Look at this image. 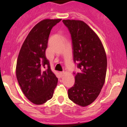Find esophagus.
I'll list each match as a JSON object with an SVG mask.
<instances>
[{"mask_svg":"<svg viewBox=\"0 0 127 127\" xmlns=\"http://www.w3.org/2000/svg\"><path fill=\"white\" fill-rule=\"evenodd\" d=\"M64 73V71L60 72V76H63V75Z\"/></svg>","mask_w":127,"mask_h":127,"instance_id":"1","label":"esophagus"}]
</instances>
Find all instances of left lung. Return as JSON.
I'll return each instance as SVG.
<instances>
[{"label": "left lung", "mask_w": 127, "mask_h": 127, "mask_svg": "<svg viewBox=\"0 0 127 127\" xmlns=\"http://www.w3.org/2000/svg\"><path fill=\"white\" fill-rule=\"evenodd\" d=\"M71 36L73 62L80 72L68 90L69 99L82 107L90 105L99 96L105 82L107 60L98 36L81 20H63Z\"/></svg>", "instance_id": "obj_1"}]
</instances>
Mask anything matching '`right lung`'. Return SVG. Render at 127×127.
<instances>
[{
	"label": "right lung",
	"instance_id": "1",
	"mask_svg": "<svg viewBox=\"0 0 127 127\" xmlns=\"http://www.w3.org/2000/svg\"><path fill=\"white\" fill-rule=\"evenodd\" d=\"M62 19H45L31 30L23 44L17 60L16 75L26 97L35 104L51 99L58 79L45 56L52 27Z\"/></svg>",
	"mask_w": 127,
	"mask_h": 127
}]
</instances>
